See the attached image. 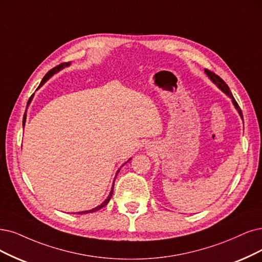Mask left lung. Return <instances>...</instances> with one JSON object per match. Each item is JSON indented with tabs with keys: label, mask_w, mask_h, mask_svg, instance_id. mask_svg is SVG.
I'll return each instance as SVG.
<instances>
[{
	"label": "left lung",
	"mask_w": 262,
	"mask_h": 262,
	"mask_svg": "<svg viewBox=\"0 0 262 262\" xmlns=\"http://www.w3.org/2000/svg\"><path fill=\"white\" fill-rule=\"evenodd\" d=\"M205 73L208 75V77L212 81V83H215V84L218 86L219 90H221L227 96L230 97V98L232 99V102H233V104H234V106H235V109L237 110L239 116H241L242 119H243V114H242V110H241V108L238 106L237 102L235 101L234 97H233V95H232V93H231V91H230V89H229V86L226 84V82H225L224 80H222L220 76H218L217 74H215L214 72H211V71H209V70H207V69L205 70Z\"/></svg>",
	"instance_id": "obj_1"
}]
</instances>
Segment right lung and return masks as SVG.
<instances>
[{"instance_id": "obj_1", "label": "right lung", "mask_w": 262, "mask_h": 262, "mask_svg": "<svg viewBox=\"0 0 262 262\" xmlns=\"http://www.w3.org/2000/svg\"><path fill=\"white\" fill-rule=\"evenodd\" d=\"M68 66H70V62H64V63H61V64H59V66H57V67H55V68H53V69L51 70V71H48L46 74H45V76L43 77V80H42V82H41V84H40V86L37 87V89H40V87L46 82V81H48V79H50V77H52L55 73H57V72H59L61 69H63L64 67H68ZM34 95V94H33ZM33 95L30 97V98H29V101H28V104L31 102V100H32V98H33ZM25 122H26V114H25V116H24V124H23V126H25ZM132 159H129L127 162H129ZM126 162V163H127ZM125 163V164H126ZM125 164H123V165H125ZM119 171H120V169L118 170V172H116V175H118L119 173ZM115 180V179H114ZM113 188H114V182H113V185H112V189H111V191H110V194H109V196L106 198L100 205H98L97 207H95V208H93V209H90V210H84V211H79V212H76V214H89V212H94V211H97V210H99V209H101L102 207H104L106 204H108L109 203V201H110V199H111V196H112V194H113Z\"/></svg>"}]
</instances>
